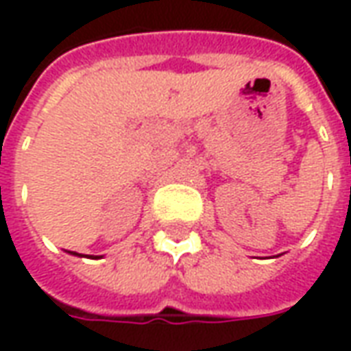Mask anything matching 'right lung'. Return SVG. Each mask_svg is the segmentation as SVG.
Wrapping results in <instances>:
<instances>
[{
	"label": "right lung",
	"mask_w": 351,
	"mask_h": 351,
	"mask_svg": "<svg viewBox=\"0 0 351 351\" xmlns=\"http://www.w3.org/2000/svg\"><path fill=\"white\" fill-rule=\"evenodd\" d=\"M69 254H75V256H79V254H77V252H69ZM95 259H97V258H95Z\"/></svg>",
	"instance_id": "1"
}]
</instances>
